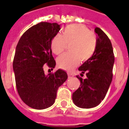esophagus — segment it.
I'll use <instances>...</instances> for the list:
<instances>
[{"label": "esophagus", "mask_w": 129, "mask_h": 129, "mask_svg": "<svg viewBox=\"0 0 129 129\" xmlns=\"http://www.w3.org/2000/svg\"><path fill=\"white\" fill-rule=\"evenodd\" d=\"M68 78H72V77H73L74 76V75L70 72H68Z\"/></svg>", "instance_id": "obj_1"}]
</instances>
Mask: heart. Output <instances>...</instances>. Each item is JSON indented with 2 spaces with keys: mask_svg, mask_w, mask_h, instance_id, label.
Listing matches in <instances>:
<instances>
[{
  "mask_svg": "<svg viewBox=\"0 0 129 129\" xmlns=\"http://www.w3.org/2000/svg\"><path fill=\"white\" fill-rule=\"evenodd\" d=\"M67 44H70L71 52L58 57L57 62L61 68L70 71L78 65L81 59L86 61L93 56L97 47L96 35L84 25H69L63 29L62 35L57 34L53 37L52 52L56 55L61 54Z\"/></svg>",
  "mask_w": 129,
  "mask_h": 129,
  "instance_id": "1",
  "label": "heart"
}]
</instances>
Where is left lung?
<instances>
[{
  "instance_id": "1",
  "label": "left lung",
  "mask_w": 129,
  "mask_h": 129,
  "mask_svg": "<svg viewBox=\"0 0 129 129\" xmlns=\"http://www.w3.org/2000/svg\"><path fill=\"white\" fill-rule=\"evenodd\" d=\"M95 32L98 34L95 53L78 68L82 74L86 72V78L76 76L81 85L72 94L74 104L82 109L96 107L104 100L113 76L114 55L111 42L100 28H95Z\"/></svg>"
}]
</instances>
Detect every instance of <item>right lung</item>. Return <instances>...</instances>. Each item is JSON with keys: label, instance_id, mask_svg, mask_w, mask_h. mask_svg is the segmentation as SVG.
Here are the masks:
<instances>
[{"label": "right lung", "instance_id": "1", "mask_svg": "<svg viewBox=\"0 0 129 129\" xmlns=\"http://www.w3.org/2000/svg\"><path fill=\"white\" fill-rule=\"evenodd\" d=\"M60 29L57 23L40 22L24 33L16 47L13 62L16 87L22 101L32 109L51 107L58 88L68 78L61 69L47 76L43 70L44 64L52 70L55 66L51 43Z\"/></svg>", "mask_w": 129, "mask_h": 129}]
</instances>
